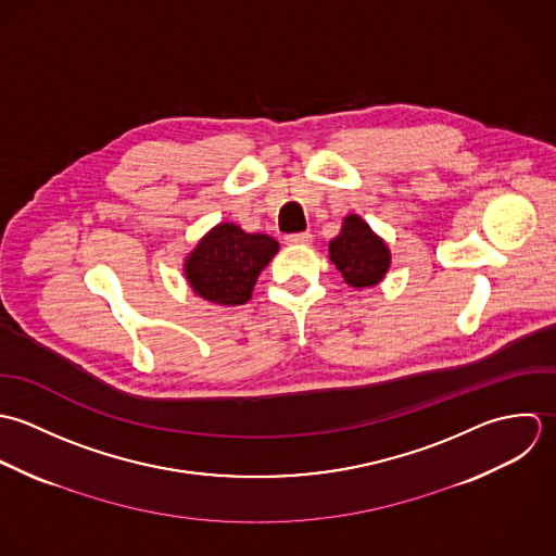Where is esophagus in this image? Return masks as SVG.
Listing matches in <instances>:
<instances>
[{"mask_svg":"<svg viewBox=\"0 0 556 556\" xmlns=\"http://www.w3.org/2000/svg\"><path fill=\"white\" fill-rule=\"evenodd\" d=\"M312 240H314V236L309 231L286 236V244H312Z\"/></svg>","mask_w":556,"mask_h":556,"instance_id":"1","label":"esophagus"}]
</instances>
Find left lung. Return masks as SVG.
<instances>
[{"label": "left lung", "instance_id": "1", "mask_svg": "<svg viewBox=\"0 0 556 556\" xmlns=\"http://www.w3.org/2000/svg\"><path fill=\"white\" fill-rule=\"evenodd\" d=\"M329 260L350 288L363 290L387 277L391 249L361 215H345L339 233L329 242Z\"/></svg>", "mask_w": 556, "mask_h": 556}]
</instances>
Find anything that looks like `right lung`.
Returning a JSON list of instances; mask_svg holds the SVG:
<instances>
[{"mask_svg":"<svg viewBox=\"0 0 556 556\" xmlns=\"http://www.w3.org/2000/svg\"><path fill=\"white\" fill-rule=\"evenodd\" d=\"M277 251L279 242L268 233H249L238 223H217L187 253L182 273L195 296L236 307L251 299L260 273Z\"/></svg>","mask_w":556,"mask_h":556,"instance_id":"obj_1","label":"right lung"}]
</instances>
